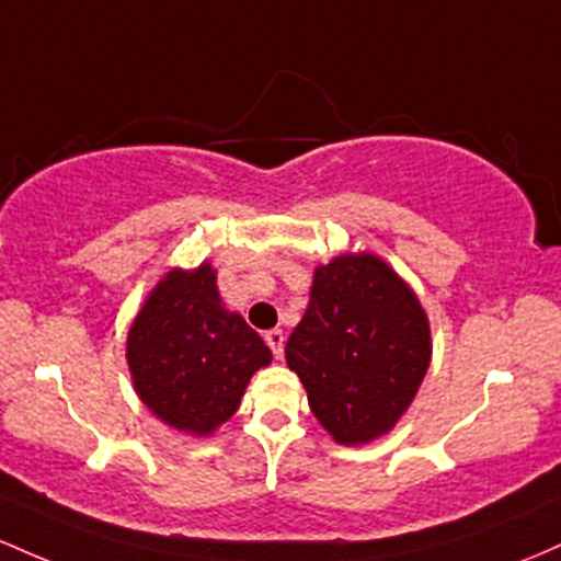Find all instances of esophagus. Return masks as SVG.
I'll use <instances>...</instances> for the list:
<instances>
[{
	"instance_id": "obj_1",
	"label": "esophagus",
	"mask_w": 561,
	"mask_h": 561,
	"mask_svg": "<svg viewBox=\"0 0 561 561\" xmlns=\"http://www.w3.org/2000/svg\"><path fill=\"white\" fill-rule=\"evenodd\" d=\"M264 342H267V347L273 350V355L280 360V357H283V344H286V336H283V331L280 329L267 331V333H264Z\"/></svg>"
}]
</instances>
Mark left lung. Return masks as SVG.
Returning <instances> with one entry per match:
<instances>
[{
    "instance_id": "8db88e82",
    "label": "left lung",
    "mask_w": 561,
    "mask_h": 561,
    "mask_svg": "<svg viewBox=\"0 0 561 561\" xmlns=\"http://www.w3.org/2000/svg\"><path fill=\"white\" fill-rule=\"evenodd\" d=\"M430 355L416 294L374 254L314 270L310 305L286 342L314 419L342 445L370 443L398 424Z\"/></svg>"
}]
</instances>
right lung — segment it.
Instances as JSON below:
<instances>
[{
  "label": "right lung",
  "instance_id": "right-lung-1",
  "mask_svg": "<svg viewBox=\"0 0 561 561\" xmlns=\"http://www.w3.org/2000/svg\"><path fill=\"white\" fill-rule=\"evenodd\" d=\"M270 350L241 314L228 312L214 270H172L131 323L127 360L140 400L182 432L209 434L238 411Z\"/></svg>",
  "mask_w": 561,
  "mask_h": 561
}]
</instances>
